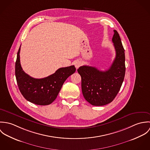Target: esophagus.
<instances>
[{"label": "esophagus", "instance_id": "esophagus-1", "mask_svg": "<svg viewBox=\"0 0 150 150\" xmlns=\"http://www.w3.org/2000/svg\"><path fill=\"white\" fill-rule=\"evenodd\" d=\"M81 64H82V63L80 61H76L74 62V65H75V67L76 69H78L80 66H81Z\"/></svg>", "mask_w": 150, "mask_h": 150}]
</instances>
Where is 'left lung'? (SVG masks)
<instances>
[{"label": "left lung", "mask_w": 150, "mask_h": 150, "mask_svg": "<svg viewBox=\"0 0 150 150\" xmlns=\"http://www.w3.org/2000/svg\"><path fill=\"white\" fill-rule=\"evenodd\" d=\"M112 42L116 56L110 68L101 71L95 67L80 66L77 71L81 77V89L86 100L93 106L111 103L122 84L125 74V50L120 35L114 30Z\"/></svg>", "instance_id": "left-lung-1"}]
</instances>
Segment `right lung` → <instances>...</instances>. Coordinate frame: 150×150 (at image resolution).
Masks as SVG:
<instances>
[{"instance_id": "right-lung-1", "label": "right lung", "mask_w": 150, "mask_h": 150, "mask_svg": "<svg viewBox=\"0 0 150 150\" xmlns=\"http://www.w3.org/2000/svg\"><path fill=\"white\" fill-rule=\"evenodd\" d=\"M21 47V46H20ZM20 47L16 62V77L19 89L29 102L38 105H48L57 98L66 80L76 71L74 65L61 67L43 79H35L24 72L20 58Z\"/></svg>"}]
</instances>
